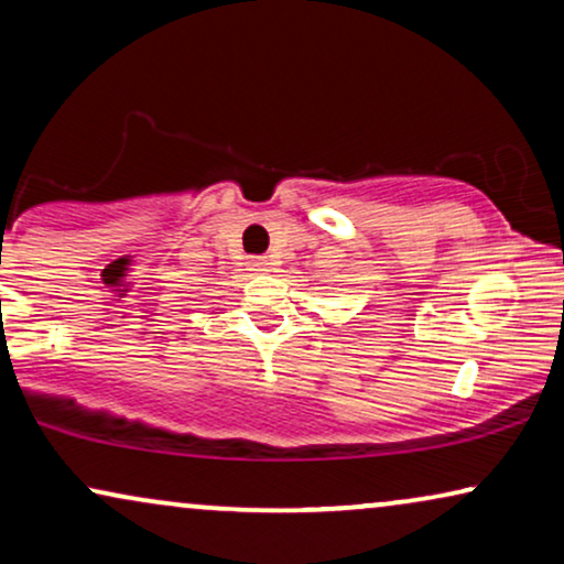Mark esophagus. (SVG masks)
Returning a JSON list of instances; mask_svg holds the SVG:
<instances>
[{
  "label": "esophagus",
  "mask_w": 564,
  "mask_h": 564,
  "mask_svg": "<svg viewBox=\"0 0 564 564\" xmlns=\"http://www.w3.org/2000/svg\"><path fill=\"white\" fill-rule=\"evenodd\" d=\"M249 267H251V272H259V274L272 272V269H274L272 259H269V257H251L249 259Z\"/></svg>",
  "instance_id": "34e87169"
}]
</instances>
